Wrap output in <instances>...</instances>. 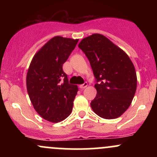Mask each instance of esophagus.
Masks as SVG:
<instances>
[{
    "label": "esophagus",
    "instance_id": "esophagus-1",
    "mask_svg": "<svg viewBox=\"0 0 157 157\" xmlns=\"http://www.w3.org/2000/svg\"><path fill=\"white\" fill-rule=\"evenodd\" d=\"M87 86H88V83H87V82H84L83 84L80 85V88L81 89H85V88L87 87Z\"/></svg>",
    "mask_w": 157,
    "mask_h": 157
}]
</instances>
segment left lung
Here are the masks:
<instances>
[{
    "instance_id": "obj_1",
    "label": "left lung",
    "mask_w": 157,
    "mask_h": 157,
    "mask_svg": "<svg viewBox=\"0 0 157 157\" xmlns=\"http://www.w3.org/2000/svg\"><path fill=\"white\" fill-rule=\"evenodd\" d=\"M78 47L89 59L96 79L91 109L104 119H116L128 109L136 89V74L123 50L100 34L80 41Z\"/></svg>"
}]
</instances>
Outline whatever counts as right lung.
<instances>
[{
  "instance_id": "right-lung-1",
  "label": "right lung",
  "mask_w": 157,
  "mask_h": 157,
  "mask_svg": "<svg viewBox=\"0 0 157 157\" xmlns=\"http://www.w3.org/2000/svg\"><path fill=\"white\" fill-rule=\"evenodd\" d=\"M78 40L56 36L35 54L30 63L27 91L34 109L47 121H63L72 111L78 88L68 83L63 65Z\"/></svg>"
}]
</instances>
